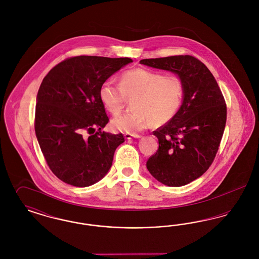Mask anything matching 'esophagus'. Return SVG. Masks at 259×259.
<instances>
[{"label":"esophagus","mask_w":259,"mask_h":259,"mask_svg":"<svg viewBox=\"0 0 259 259\" xmlns=\"http://www.w3.org/2000/svg\"><path fill=\"white\" fill-rule=\"evenodd\" d=\"M124 137H125L126 140H132V139H134V138H137V139H138V138H141L142 136L135 135V134H127V133H126V134L124 135Z\"/></svg>","instance_id":"obj_1"}]
</instances>
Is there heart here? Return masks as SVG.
Returning <instances> with one entry per match:
<instances>
[{
	"instance_id": "1",
	"label": "heart",
	"mask_w": 259,
	"mask_h": 259,
	"mask_svg": "<svg viewBox=\"0 0 259 259\" xmlns=\"http://www.w3.org/2000/svg\"><path fill=\"white\" fill-rule=\"evenodd\" d=\"M99 97L113 115L122 111L127 99L134 98L132 107L135 111L113 118L111 127L122 133L137 134L151 122L159 125L172 119L183 103L184 83L177 74L136 68L121 74L119 87L104 82L100 87Z\"/></svg>"
}]
</instances>
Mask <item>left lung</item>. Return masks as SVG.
<instances>
[{
  "label": "left lung",
  "mask_w": 259,
  "mask_h": 259,
  "mask_svg": "<svg viewBox=\"0 0 259 259\" xmlns=\"http://www.w3.org/2000/svg\"><path fill=\"white\" fill-rule=\"evenodd\" d=\"M141 64L171 71L184 83V102L170 121L153 131L159 143L147 161L163 185L182 186L201 177L214 160L226 123L222 90L209 69L191 55L143 59Z\"/></svg>",
  "instance_id": "left-lung-1"
}]
</instances>
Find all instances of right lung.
Returning <instances> with one entry per match:
<instances>
[{
	"label": "right lung",
	"instance_id": "add662e5",
	"mask_svg": "<svg viewBox=\"0 0 259 259\" xmlns=\"http://www.w3.org/2000/svg\"><path fill=\"white\" fill-rule=\"evenodd\" d=\"M131 62L127 57L74 56L45 76L37 92L35 131L48 166L62 182L85 187L110 170L114 151L125 140L121 133L101 131L110 120L99 90Z\"/></svg>",
	"mask_w": 259,
	"mask_h": 259
}]
</instances>
